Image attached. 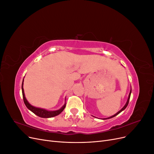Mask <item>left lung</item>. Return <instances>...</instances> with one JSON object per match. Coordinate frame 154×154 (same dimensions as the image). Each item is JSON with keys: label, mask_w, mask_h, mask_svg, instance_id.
I'll return each mask as SVG.
<instances>
[{"label": "left lung", "mask_w": 154, "mask_h": 154, "mask_svg": "<svg viewBox=\"0 0 154 154\" xmlns=\"http://www.w3.org/2000/svg\"><path fill=\"white\" fill-rule=\"evenodd\" d=\"M131 92H132V88H130V93H129V95H128V100H127V102H126V103H125V105H124V106L123 107V108L121 109L119 111H118L117 113L116 114H115L114 115H113V116H110V117H109V118H103V119H110V118H114V117H115L116 116H117L118 114H119L120 112H122L123 111V110H124L126 108H127V105H128V102H129V100H130V94H131Z\"/></svg>", "instance_id": "8db88e82"}]
</instances>
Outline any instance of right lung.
<instances>
[{
    "label": "right lung",
    "mask_w": 154,
    "mask_h": 154,
    "mask_svg": "<svg viewBox=\"0 0 154 154\" xmlns=\"http://www.w3.org/2000/svg\"><path fill=\"white\" fill-rule=\"evenodd\" d=\"M23 85H24V79H23L22 83V96H23V99H24V102L27 106V108L29 110H30L32 112H33L35 114L36 116H39L40 118H53L54 117L56 116L59 115L64 110L65 107H66V103H65L62 106V108H60L58 110H48L44 109H42V108H38V107H36L31 105L28 101L27 100L25 97L24 94V88H23Z\"/></svg>",
    "instance_id": "right-lung-1"
}]
</instances>
